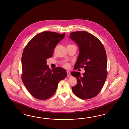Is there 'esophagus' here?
<instances>
[{"mask_svg": "<svg viewBox=\"0 0 129 129\" xmlns=\"http://www.w3.org/2000/svg\"><path fill=\"white\" fill-rule=\"evenodd\" d=\"M67 77L68 78L70 77V72L69 71H67Z\"/></svg>", "mask_w": 129, "mask_h": 129, "instance_id": "1", "label": "esophagus"}]
</instances>
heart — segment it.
Masks as SVG:
<instances>
[{
  "label": "heart",
  "mask_w": 129,
  "mask_h": 129,
  "mask_svg": "<svg viewBox=\"0 0 129 129\" xmlns=\"http://www.w3.org/2000/svg\"><path fill=\"white\" fill-rule=\"evenodd\" d=\"M65 66L66 67H69V65L66 64L65 65Z\"/></svg>",
  "instance_id": "b5f03b06"
}]
</instances>
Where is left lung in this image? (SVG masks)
I'll return each mask as SVG.
<instances>
[{"instance_id":"8db88e82","label":"left lung","mask_w":129,"mask_h":129,"mask_svg":"<svg viewBox=\"0 0 129 129\" xmlns=\"http://www.w3.org/2000/svg\"><path fill=\"white\" fill-rule=\"evenodd\" d=\"M70 37L79 48L74 70L84 68L85 70L82 76L77 71L70 73L77 79V84L72 90L78 98L91 99L100 92L107 78V59L105 49L99 39L86 31L71 33Z\"/></svg>"}]
</instances>
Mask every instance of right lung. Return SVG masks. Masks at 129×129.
Wrapping results in <instances>:
<instances>
[{"instance_id": "add662e5", "label": "right lung", "mask_w": 129, "mask_h": 129, "mask_svg": "<svg viewBox=\"0 0 129 129\" xmlns=\"http://www.w3.org/2000/svg\"><path fill=\"white\" fill-rule=\"evenodd\" d=\"M65 33L45 31L35 35L23 50L22 56V79L29 92L35 98L46 100L52 96L59 82L67 76L62 68L52 69L47 65L57 44Z\"/></svg>"}]
</instances>
